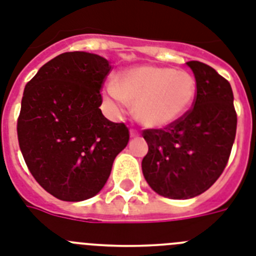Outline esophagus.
Segmentation results:
<instances>
[{
    "label": "esophagus",
    "mask_w": 256,
    "mask_h": 256,
    "mask_svg": "<svg viewBox=\"0 0 256 256\" xmlns=\"http://www.w3.org/2000/svg\"><path fill=\"white\" fill-rule=\"evenodd\" d=\"M130 136H132V138H138L139 132H136V130H134V128H132V130H130Z\"/></svg>",
    "instance_id": "esophagus-1"
}]
</instances>
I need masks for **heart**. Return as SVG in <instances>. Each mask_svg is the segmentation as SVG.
<instances>
[{
  "label": "heart",
  "mask_w": 256,
  "mask_h": 256,
  "mask_svg": "<svg viewBox=\"0 0 256 256\" xmlns=\"http://www.w3.org/2000/svg\"><path fill=\"white\" fill-rule=\"evenodd\" d=\"M196 80L184 70L142 65L118 72L104 98L114 109L122 102L134 105V114L148 128H162L180 120L194 104Z\"/></svg>",
  "instance_id": "obj_1"
}]
</instances>
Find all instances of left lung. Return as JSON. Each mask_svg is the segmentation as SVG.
<instances>
[{"mask_svg": "<svg viewBox=\"0 0 256 256\" xmlns=\"http://www.w3.org/2000/svg\"><path fill=\"white\" fill-rule=\"evenodd\" d=\"M188 65L196 80L192 108L164 128L143 132V176L152 190L170 199L194 198L218 181L237 132L230 83L203 62Z\"/></svg>", "mask_w": 256, "mask_h": 256, "instance_id": "1", "label": "left lung"}]
</instances>
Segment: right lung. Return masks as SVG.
I'll list each match as a JSON object with an SVG mask.
<instances>
[{
    "label": "right lung",
    "instance_id": "1",
    "mask_svg": "<svg viewBox=\"0 0 256 256\" xmlns=\"http://www.w3.org/2000/svg\"><path fill=\"white\" fill-rule=\"evenodd\" d=\"M112 66L87 52L57 56L26 84L19 147L38 184L57 199L80 202L104 188L128 128L102 116V91Z\"/></svg>",
    "mask_w": 256,
    "mask_h": 256
}]
</instances>
